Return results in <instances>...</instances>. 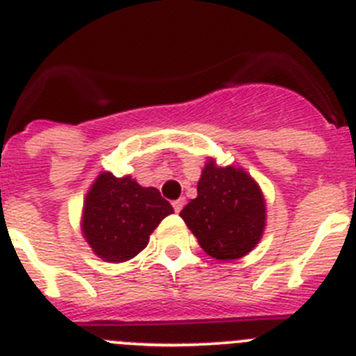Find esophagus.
I'll list each match as a JSON object with an SVG mask.
<instances>
[{"instance_id":"1","label":"esophagus","mask_w":356,"mask_h":356,"mask_svg":"<svg viewBox=\"0 0 356 356\" xmlns=\"http://www.w3.org/2000/svg\"><path fill=\"white\" fill-rule=\"evenodd\" d=\"M184 205H185V201L181 200H176V201H172V207H175V212H180L181 209H184Z\"/></svg>"}]
</instances>
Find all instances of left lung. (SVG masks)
I'll use <instances>...</instances> for the list:
<instances>
[{
    "label": "left lung",
    "instance_id": "8db88e82",
    "mask_svg": "<svg viewBox=\"0 0 356 356\" xmlns=\"http://www.w3.org/2000/svg\"><path fill=\"white\" fill-rule=\"evenodd\" d=\"M180 217L207 254L235 260L250 253L264 234L266 201L259 184L241 168H219L212 159L197 181V197Z\"/></svg>",
    "mask_w": 356,
    "mask_h": 356
}]
</instances>
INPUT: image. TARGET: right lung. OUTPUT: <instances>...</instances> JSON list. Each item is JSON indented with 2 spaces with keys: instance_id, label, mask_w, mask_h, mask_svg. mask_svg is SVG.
Masks as SVG:
<instances>
[{
  "instance_id": "right-lung-1",
  "label": "right lung",
  "mask_w": 356,
  "mask_h": 356,
  "mask_svg": "<svg viewBox=\"0 0 356 356\" xmlns=\"http://www.w3.org/2000/svg\"><path fill=\"white\" fill-rule=\"evenodd\" d=\"M172 212L155 187L102 172L85 197L81 232L99 259L127 262L147 246L153 229Z\"/></svg>"
}]
</instances>
